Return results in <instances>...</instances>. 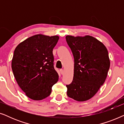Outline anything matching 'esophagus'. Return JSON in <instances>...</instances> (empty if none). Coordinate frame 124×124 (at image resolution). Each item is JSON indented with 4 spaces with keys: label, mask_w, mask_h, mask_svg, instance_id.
Masks as SVG:
<instances>
[{
    "label": "esophagus",
    "mask_w": 124,
    "mask_h": 124,
    "mask_svg": "<svg viewBox=\"0 0 124 124\" xmlns=\"http://www.w3.org/2000/svg\"><path fill=\"white\" fill-rule=\"evenodd\" d=\"M60 73H61V74H64V69H60Z\"/></svg>",
    "instance_id": "1"
}]
</instances>
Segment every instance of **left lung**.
Segmentation results:
<instances>
[{"label":"left lung","mask_w":124,"mask_h":124,"mask_svg":"<svg viewBox=\"0 0 124 124\" xmlns=\"http://www.w3.org/2000/svg\"><path fill=\"white\" fill-rule=\"evenodd\" d=\"M74 57V76L67 95L78 101L94 96L105 82L110 67L107 49L94 37L66 36Z\"/></svg>","instance_id":"left-lung-1"}]
</instances>
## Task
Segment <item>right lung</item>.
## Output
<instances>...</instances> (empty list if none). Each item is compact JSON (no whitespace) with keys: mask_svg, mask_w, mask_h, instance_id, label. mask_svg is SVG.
<instances>
[{"mask_svg":"<svg viewBox=\"0 0 124 124\" xmlns=\"http://www.w3.org/2000/svg\"><path fill=\"white\" fill-rule=\"evenodd\" d=\"M59 38L56 35H35L15 48L12 69L18 86L30 99L40 101L47 98L58 81L52 51Z\"/></svg>","mask_w":124,"mask_h":124,"instance_id":"obj_1","label":"right lung"}]
</instances>
